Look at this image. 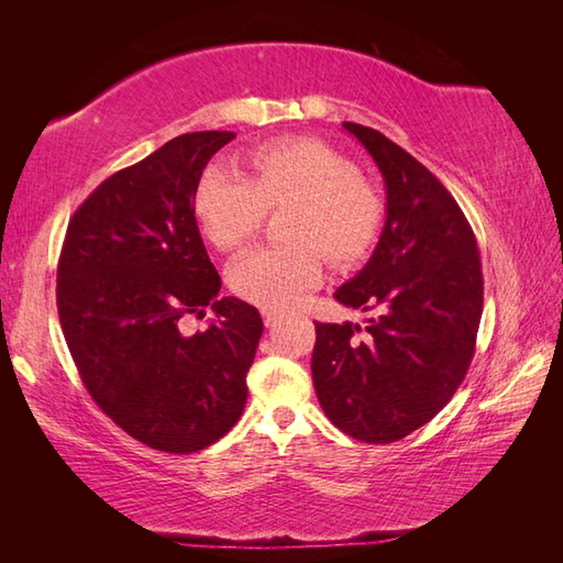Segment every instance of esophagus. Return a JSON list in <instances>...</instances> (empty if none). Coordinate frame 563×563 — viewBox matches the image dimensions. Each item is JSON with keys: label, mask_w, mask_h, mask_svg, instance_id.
I'll list each match as a JSON object with an SVG mask.
<instances>
[{"label": "esophagus", "mask_w": 563, "mask_h": 563, "mask_svg": "<svg viewBox=\"0 0 563 563\" xmlns=\"http://www.w3.org/2000/svg\"><path fill=\"white\" fill-rule=\"evenodd\" d=\"M261 317H263V324H266V327H275L280 321V314L278 312H271V309H263Z\"/></svg>", "instance_id": "1"}]
</instances>
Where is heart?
<instances>
[{"label":"heart","instance_id":"1","mask_svg":"<svg viewBox=\"0 0 563 563\" xmlns=\"http://www.w3.org/2000/svg\"><path fill=\"white\" fill-rule=\"evenodd\" d=\"M244 178L208 169L194 188V214L208 242L234 254L256 239L266 212L288 208V244L256 249L230 268V288L271 312H288L329 266L345 271L367 258L385 227L387 206L355 164L314 137H278L242 159Z\"/></svg>","mask_w":563,"mask_h":563}]
</instances>
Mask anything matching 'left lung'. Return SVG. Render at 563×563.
Returning <instances> with one entry per match:
<instances>
[{
    "instance_id": "obj_1",
    "label": "left lung",
    "mask_w": 563,
    "mask_h": 563,
    "mask_svg": "<svg viewBox=\"0 0 563 563\" xmlns=\"http://www.w3.org/2000/svg\"><path fill=\"white\" fill-rule=\"evenodd\" d=\"M343 128L379 166L387 222L373 258L336 300L379 314L365 329L317 324L312 377L333 426L385 445L426 426L462 385L476 349L484 275L476 236L450 190L379 130Z\"/></svg>"
}]
</instances>
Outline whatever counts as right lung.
Here are the masks:
<instances>
[{"instance_id": "add662e5", "label": "right lung", "mask_w": 563, "mask_h": 563, "mask_svg": "<svg viewBox=\"0 0 563 563\" xmlns=\"http://www.w3.org/2000/svg\"><path fill=\"white\" fill-rule=\"evenodd\" d=\"M230 140L178 135L106 178L71 214L57 261V314L84 387L128 435L172 454L239 421L263 333L256 307L218 300L194 214L198 178ZM208 303L219 319L184 334L183 319Z\"/></svg>"}]
</instances>
